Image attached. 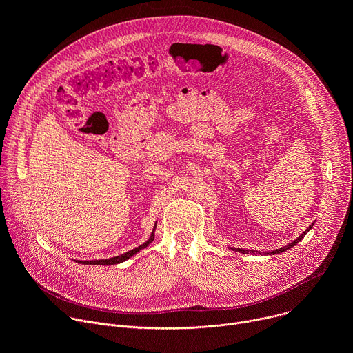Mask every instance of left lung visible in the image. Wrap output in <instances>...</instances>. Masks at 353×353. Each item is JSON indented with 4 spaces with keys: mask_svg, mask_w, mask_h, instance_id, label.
<instances>
[{
    "mask_svg": "<svg viewBox=\"0 0 353 353\" xmlns=\"http://www.w3.org/2000/svg\"><path fill=\"white\" fill-rule=\"evenodd\" d=\"M313 225L314 223H312L303 233H301L294 241H292V243H289V244H286L285 247H282V248H276V250H274V251H268V253L267 254H279V253H283V251H286V250H289V248H292L296 243H299L301 239H303L306 234H307V232L313 228ZM233 250H236V251H239V253H243V254H247V253H253V254H256L257 253V251H254V250H244V248H233ZM261 254V253H260Z\"/></svg>",
    "mask_w": 353,
    "mask_h": 353,
    "instance_id": "8db88e82",
    "label": "left lung"
}]
</instances>
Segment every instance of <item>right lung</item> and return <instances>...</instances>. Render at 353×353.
Listing matches in <instances>:
<instances>
[{"instance_id": "right-lung-1", "label": "right lung", "mask_w": 353, "mask_h": 353, "mask_svg": "<svg viewBox=\"0 0 353 353\" xmlns=\"http://www.w3.org/2000/svg\"><path fill=\"white\" fill-rule=\"evenodd\" d=\"M152 240H154V232H152V236H150V239H149L148 241H145L143 244H141V245H138V247L130 250L128 253H124V254H121V256H117V257H113V259H108V260H92V261H78V263H82V264H92V265H114V264H120V263L128 260L130 257H132L134 254H137L139 250L145 248L149 243H152Z\"/></svg>"}]
</instances>
